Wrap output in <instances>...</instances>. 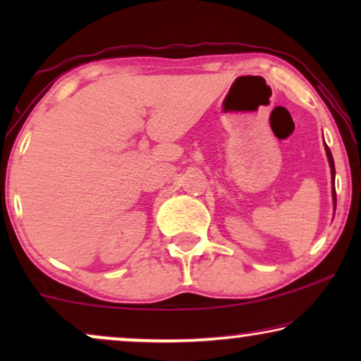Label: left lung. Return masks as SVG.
I'll use <instances>...</instances> for the list:
<instances>
[{
	"mask_svg": "<svg viewBox=\"0 0 361 361\" xmlns=\"http://www.w3.org/2000/svg\"><path fill=\"white\" fill-rule=\"evenodd\" d=\"M325 151H327V157H329V162H330V169H332V177L335 179V167H334V157H332V152L327 146H325ZM334 200L337 202V197H335V189H334Z\"/></svg>",
	"mask_w": 361,
	"mask_h": 361,
	"instance_id": "8db88e82",
	"label": "left lung"
}]
</instances>
